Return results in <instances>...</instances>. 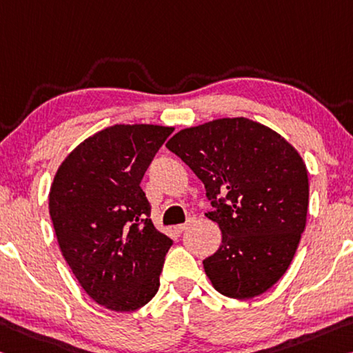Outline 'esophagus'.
<instances>
[{"label":"esophagus","mask_w":353,"mask_h":353,"mask_svg":"<svg viewBox=\"0 0 353 353\" xmlns=\"http://www.w3.org/2000/svg\"><path fill=\"white\" fill-rule=\"evenodd\" d=\"M194 221H196V220H194V218H188V220H187L185 223H183V225L176 226V231H177V232H183V231H185V229H188L190 226H192Z\"/></svg>","instance_id":"1"}]
</instances>
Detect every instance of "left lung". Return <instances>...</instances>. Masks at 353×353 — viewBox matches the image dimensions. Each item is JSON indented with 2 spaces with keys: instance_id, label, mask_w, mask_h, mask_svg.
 Returning a JSON list of instances; mask_svg holds the SVG:
<instances>
[{
  "instance_id": "8db88e82",
  "label": "left lung",
  "mask_w": 353,
  "mask_h": 353,
  "mask_svg": "<svg viewBox=\"0 0 353 353\" xmlns=\"http://www.w3.org/2000/svg\"><path fill=\"white\" fill-rule=\"evenodd\" d=\"M166 148L203 181L220 248L203 261L218 292L253 299L288 270L305 231L310 183L300 154L272 128L223 117L177 132Z\"/></svg>"
}]
</instances>
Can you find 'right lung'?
Returning <instances> with one entry per match:
<instances>
[{"label":"right lung","instance_id":"obj_1","mask_svg":"<svg viewBox=\"0 0 353 353\" xmlns=\"http://www.w3.org/2000/svg\"><path fill=\"white\" fill-rule=\"evenodd\" d=\"M172 130L105 128L67 155L50 188L61 253L89 297L111 311H135L159 290L172 240L155 229L139 183Z\"/></svg>","mask_w":353,"mask_h":353}]
</instances>
